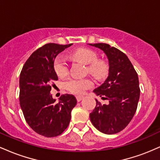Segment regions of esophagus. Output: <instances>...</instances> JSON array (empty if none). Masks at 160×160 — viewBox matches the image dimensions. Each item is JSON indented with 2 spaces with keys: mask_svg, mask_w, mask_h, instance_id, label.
I'll list each match as a JSON object with an SVG mask.
<instances>
[{
  "mask_svg": "<svg viewBox=\"0 0 160 160\" xmlns=\"http://www.w3.org/2000/svg\"><path fill=\"white\" fill-rule=\"evenodd\" d=\"M76 98H77V101H78V102H80V101L83 98V96H80V95H78V96H77Z\"/></svg>",
  "mask_w": 160,
  "mask_h": 160,
  "instance_id": "34e87169",
  "label": "esophagus"
}]
</instances>
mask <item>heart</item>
I'll use <instances>...</instances> for the list:
<instances>
[{
    "label": "heart",
    "instance_id": "b5f03b06",
    "mask_svg": "<svg viewBox=\"0 0 160 160\" xmlns=\"http://www.w3.org/2000/svg\"><path fill=\"white\" fill-rule=\"evenodd\" d=\"M70 56L88 65V71L97 78H103L108 71L107 64L98 60V54L89 49H78L71 53ZM54 71L58 78H63L68 73V65L62 56H57L53 63ZM93 85L89 79L70 78L65 82V89L70 92L81 95Z\"/></svg>",
    "mask_w": 160,
    "mask_h": 160
}]
</instances>
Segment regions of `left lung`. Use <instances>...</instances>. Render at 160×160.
Segmentation results:
<instances>
[{
  "label": "left lung",
  "mask_w": 160,
  "mask_h": 160,
  "mask_svg": "<svg viewBox=\"0 0 160 160\" xmlns=\"http://www.w3.org/2000/svg\"><path fill=\"white\" fill-rule=\"evenodd\" d=\"M104 51L109 62V76L94 92L108 104L96 101V106L89 114L93 126L108 135L124 129L136 112L140 88L138 74L126 55L107 43L89 44Z\"/></svg>",
  "instance_id": "obj_1"
}]
</instances>
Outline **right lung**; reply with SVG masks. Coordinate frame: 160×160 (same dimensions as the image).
I'll use <instances>...</instances> for the list:
<instances>
[{
	"mask_svg": "<svg viewBox=\"0 0 160 160\" xmlns=\"http://www.w3.org/2000/svg\"><path fill=\"white\" fill-rule=\"evenodd\" d=\"M72 43H47L31 55L19 78V102L27 123L35 132L47 138L60 135L68 126L77 104L74 95H62L56 102L50 94L58 77L53 63L58 53Z\"/></svg>",
	"mask_w": 160,
	"mask_h": 160,
	"instance_id": "add662e5",
	"label": "right lung"
}]
</instances>
